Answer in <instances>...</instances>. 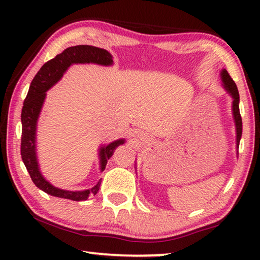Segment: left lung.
<instances>
[{
  "instance_id": "left-lung-1",
  "label": "left lung",
  "mask_w": 260,
  "mask_h": 260,
  "mask_svg": "<svg viewBox=\"0 0 260 260\" xmlns=\"http://www.w3.org/2000/svg\"><path fill=\"white\" fill-rule=\"evenodd\" d=\"M220 76H221V81H222L223 87H225L227 93L230 94L233 99L232 108H233V117H234L235 127H236V148L237 150H239V144L242 136V118H241L240 108H239V103H240L239 90H237V87L235 85L234 80L231 78V76L228 74L226 70H222L221 73H220ZM237 155H239V151H237Z\"/></svg>"
}]
</instances>
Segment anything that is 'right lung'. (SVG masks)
<instances>
[{
    "instance_id": "obj_1",
    "label": "right lung",
    "mask_w": 260,
    "mask_h": 260,
    "mask_svg": "<svg viewBox=\"0 0 260 260\" xmlns=\"http://www.w3.org/2000/svg\"><path fill=\"white\" fill-rule=\"evenodd\" d=\"M78 63H94L109 67V65L113 64V60L109 51L101 49V48L98 47L86 45L70 47L61 52V54L57 55L55 58L48 60L40 69V71L37 73L32 82H30L27 96H26L24 101V107L23 110H21L20 144L21 159H23L26 169H27L29 173V177L35 186L51 196L77 202L86 201L90 193L96 195L100 189L101 182L99 181L93 188L79 191L64 190V189L54 187L41 174L37 157V144L35 143H37V124L47 95L46 91L50 89L57 81L60 80L65 71L72 64ZM124 143L125 139H119L113 141L108 146H102L100 148L99 156L101 172L104 171L110 157L113 155V150H116L118 146Z\"/></svg>"
}]
</instances>
